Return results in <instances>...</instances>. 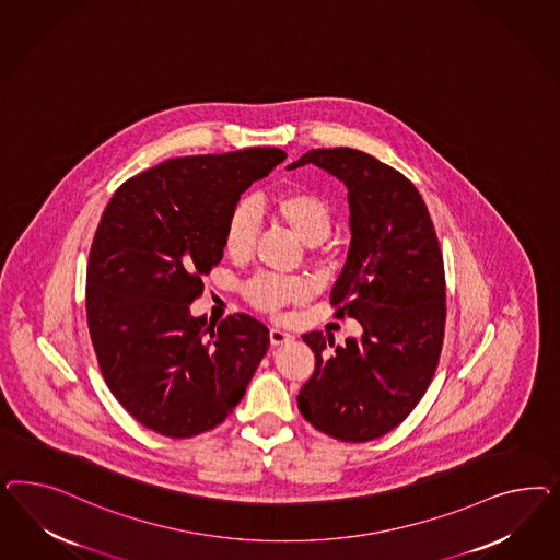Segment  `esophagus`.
Masks as SVG:
<instances>
[{
  "label": "esophagus",
  "instance_id": "obj_1",
  "mask_svg": "<svg viewBox=\"0 0 560 560\" xmlns=\"http://www.w3.org/2000/svg\"><path fill=\"white\" fill-rule=\"evenodd\" d=\"M269 339H271L272 347H279V345H288L291 340L295 339L291 332L288 330H283V328H271V332H269Z\"/></svg>",
  "mask_w": 560,
  "mask_h": 560
}]
</instances>
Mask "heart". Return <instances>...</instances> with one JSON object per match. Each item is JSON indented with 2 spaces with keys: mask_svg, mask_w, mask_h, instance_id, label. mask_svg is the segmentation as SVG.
<instances>
[{
  "mask_svg": "<svg viewBox=\"0 0 560 560\" xmlns=\"http://www.w3.org/2000/svg\"><path fill=\"white\" fill-rule=\"evenodd\" d=\"M272 218L283 223L305 246H318L332 232V207L314 190L289 188L271 199ZM260 234V213L253 199H240L223 225V250L234 260H246L255 253ZM307 285L298 279L260 275L246 285L248 302L262 312H277L283 305L300 304L307 298Z\"/></svg>",
  "mask_w": 560,
  "mask_h": 560,
  "instance_id": "obj_1",
  "label": "heart"
}]
</instances>
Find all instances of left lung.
Returning a JSON list of instances; mask_svg holds the SVG:
<instances>
[{
	"label": "left lung",
	"mask_w": 560,
	"mask_h": 560,
	"mask_svg": "<svg viewBox=\"0 0 560 560\" xmlns=\"http://www.w3.org/2000/svg\"><path fill=\"white\" fill-rule=\"evenodd\" d=\"M314 164L349 190L351 244L330 293L337 316L361 324L359 339H302L316 355L298 394L305 421L340 441L377 440L423 398L445 326L440 242L417 187L370 153L310 150L289 168Z\"/></svg>",
	"instance_id": "left-lung-1"
}]
</instances>
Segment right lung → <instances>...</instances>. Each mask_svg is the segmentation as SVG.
I'll use <instances>...</instances> for the list:
<instances>
[{"mask_svg": "<svg viewBox=\"0 0 560 560\" xmlns=\"http://www.w3.org/2000/svg\"><path fill=\"white\" fill-rule=\"evenodd\" d=\"M285 158L255 148L168 160L120 185L102 213L85 277L90 337L115 398L160 435L218 427L267 355L265 324L234 314L211 326L190 304L220 265L230 209Z\"/></svg>", "mask_w": 560, "mask_h": 560, "instance_id": "1", "label": "right lung"}]
</instances>
